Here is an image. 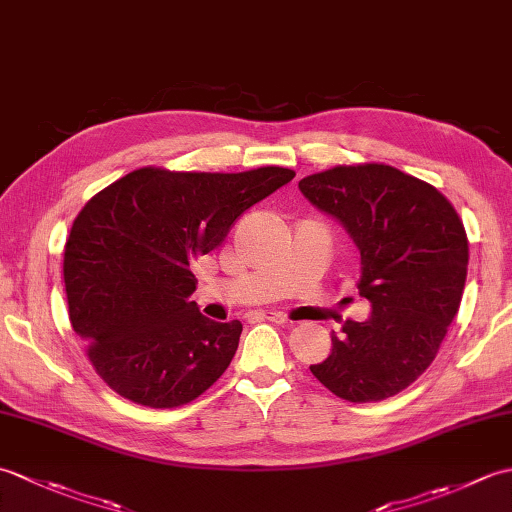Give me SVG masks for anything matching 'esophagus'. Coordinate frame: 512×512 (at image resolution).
I'll list each match as a JSON object with an SVG mask.
<instances>
[{
	"instance_id": "1",
	"label": "esophagus",
	"mask_w": 512,
	"mask_h": 512,
	"mask_svg": "<svg viewBox=\"0 0 512 512\" xmlns=\"http://www.w3.org/2000/svg\"><path fill=\"white\" fill-rule=\"evenodd\" d=\"M250 317L255 319H268V321H275V323H286V317L281 312H253Z\"/></svg>"
}]
</instances>
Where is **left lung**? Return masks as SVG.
<instances>
[{"label": "left lung", "instance_id": "8db88e82", "mask_svg": "<svg viewBox=\"0 0 512 512\" xmlns=\"http://www.w3.org/2000/svg\"><path fill=\"white\" fill-rule=\"evenodd\" d=\"M312 206L334 217L361 253L363 323L332 332V352L310 372L334 396L376 402L409 387L458 314L469 268L464 224L444 195L389 165L334 167L299 182Z\"/></svg>", "mask_w": 512, "mask_h": 512}]
</instances>
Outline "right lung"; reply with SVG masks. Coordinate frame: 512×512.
Returning <instances> with one entry per match:
<instances>
[{
  "label": "right lung",
  "mask_w": 512,
  "mask_h": 512,
  "mask_svg": "<svg viewBox=\"0 0 512 512\" xmlns=\"http://www.w3.org/2000/svg\"><path fill=\"white\" fill-rule=\"evenodd\" d=\"M295 171L176 173L136 169L76 215L63 255L76 336L107 385L154 409L187 405L231 365L242 323H217L189 301L191 266L222 244L250 206Z\"/></svg>",
  "instance_id": "right-lung-1"
}]
</instances>
